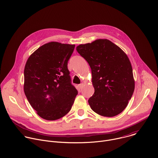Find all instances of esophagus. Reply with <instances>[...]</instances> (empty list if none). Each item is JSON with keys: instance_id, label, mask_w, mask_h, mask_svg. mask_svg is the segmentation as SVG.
<instances>
[{"instance_id": "1", "label": "esophagus", "mask_w": 158, "mask_h": 158, "mask_svg": "<svg viewBox=\"0 0 158 158\" xmlns=\"http://www.w3.org/2000/svg\"><path fill=\"white\" fill-rule=\"evenodd\" d=\"M84 85V83H81V84H80L79 85V89H82Z\"/></svg>"}]
</instances>
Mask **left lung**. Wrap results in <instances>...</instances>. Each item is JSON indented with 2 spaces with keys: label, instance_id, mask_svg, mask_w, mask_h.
Wrapping results in <instances>:
<instances>
[{
  "label": "left lung",
  "instance_id": "1",
  "mask_svg": "<svg viewBox=\"0 0 158 158\" xmlns=\"http://www.w3.org/2000/svg\"><path fill=\"white\" fill-rule=\"evenodd\" d=\"M76 50L91 69L94 94L88 100L91 108L102 116L118 115L127 107L135 87L127 54L106 39L80 44Z\"/></svg>",
  "mask_w": 158,
  "mask_h": 158
}]
</instances>
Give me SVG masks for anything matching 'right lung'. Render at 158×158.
I'll use <instances>...</instances> for the list:
<instances>
[{"mask_svg":"<svg viewBox=\"0 0 158 158\" xmlns=\"http://www.w3.org/2000/svg\"><path fill=\"white\" fill-rule=\"evenodd\" d=\"M74 44L51 42L28 58L24 68V91L37 114L48 121L59 119L70 111L77 94L71 84L67 62Z\"/></svg>","mask_w":158,"mask_h":158,"instance_id":"add662e5","label":"right lung"}]
</instances>
